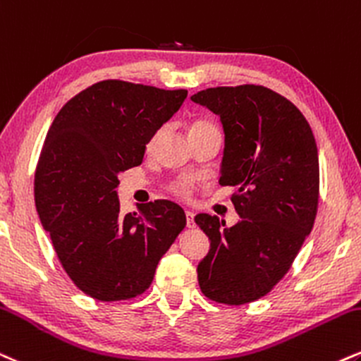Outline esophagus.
<instances>
[{"label":"esophagus","instance_id":"1","mask_svg":"<svg viewBox=\"0 0 361 361\" xmlns=\"http://www.w3.org/2000/svg\"><path fill=\"white\" fill-rule=\"evenodd\" d=\"M186 227L193 228L195 227V214L193 212H186Z\"/></svg>","mask_w":361,"mask_h":361}]
</instances>
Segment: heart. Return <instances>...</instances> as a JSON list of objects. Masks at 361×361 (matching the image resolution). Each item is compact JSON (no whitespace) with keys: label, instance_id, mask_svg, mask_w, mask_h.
Segmentation results:
<instances>
[{"label":"heart","instance_id":"heart-1","mask_svg":"<svg viewBox=\"0 0 361 361\" xmlns=\"http://www.w3.org/2000/svg\"><path fill=\"white\" fill-rule=\"evenodd\" d=\"M207 131H219V129H216V126L214 123H210V121L198 119V121H195V123L192 124V128H190V136H192V134L207 133ZM159 134H161V131L153 134V137H151L149 142H147V149H151V147L154 146L156 139L159 137ZM168 190H169V193H173L178 198L190 200L193 197L195 190H197V181L190 176L176 178V180H173L171 183L168 185Z\"/></svg>","mask_w":361,"mask_h":361}]
</instances>
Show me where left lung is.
<instances>
[{"instance_id":"left-lung-1","label":"left lung","mask_w":361,"mask_h":361,"mask_svg":"<svg viewBox=\"0 0 361 361\" xmlns=\"http://www.w3.org/2000/svg\"><path fill=\"white\" fill-rule=\"evenodd\" d=\"M192 101L222 121L220 185L235 186L232 203L240 215L230 228L220 227L215 215L195 216L210 238L198 284L212 301L242 306L266 296L288 274L314 225L318 147L301 111L264 85L212 87Z\"/></svg>"}]
</instances>
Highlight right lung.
Returning <instances> with one entry per match:
<instances>
[{"label": "right lung", "instance_id": "right-lung-1", "mask_svg": "<svg viewBox=\"0 0 361 361\" xmlns=\"http://www.w3.org/2000/svg\"><path fill=\"white\" fill-rule=\"evenodd\" d=\"M185 89L124 80L87 87L60 109L35 171V205L73 284L97 301L136 298L186 225L183 208L154 200L121 215V171L137 166Z\"/></svg>", "mask_w": 361, "mask_h": 361}]
</instances>
